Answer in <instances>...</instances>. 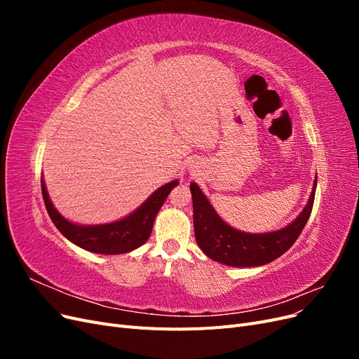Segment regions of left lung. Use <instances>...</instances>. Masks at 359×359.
Segmentation results:
<instances>
[{"label": "left lung", "mask_w": 359, "mask_h": 359, "mask_svg": "<svg viewBox=\"0 0 359 359\" xmlns=\"http://www.w3.org/2000/svg\"><path fill=\"white\" fill-rule=\"evenodd\" d=\"M193 199L194 236L202 252L210 259L229 266H259L273 262L295 244L313 210L316 181L309 203L285 229L269 233H244L226 224L196 184H190Z\"/></svg>", "instance_id": "obj_1"}]
</instances>
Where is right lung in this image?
<instances>
[{
  "label": "right lung",
  "mask_w": 359,
  "mask_h": 359,
  "mask_svg": "<svg viewBox=\"0 0 359 359\" xmlns=\"http://www.w3.org/2000/svg\"><path fill=\"white\" fill-rule=\"evenodd\" d=\"M177 184V180L165 184L126 219L100 226H78L64 219L50 203L43 180L41 194L50 220L57 226V229L73 244L99 255H123L132 252V250L140 247L148 240L151 231H153L154 219L158 210Z\"/></svg>",
  "instance_id": "add662e5"
}]
</instances>
